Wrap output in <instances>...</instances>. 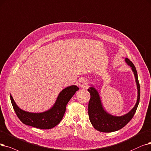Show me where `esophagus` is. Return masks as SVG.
Here are the masks:
<instances>
[{
    "label": "esophagus",
    "instance_id": "esophagus-1",
    "mask_svg": "<svg viewBox=\"0 0 151 151\" xmlns=\"http://www.w3.org/2000/svg\"><path fill=\"white\" fill-rule=\"evenodd\" d=\"M88 81L85 78H81V79L78 81V84H79V86L81 88H86L88 85Z\"/></svg>",
    "mask_w": 151,
    "mask_h": 151
}]
</instances>
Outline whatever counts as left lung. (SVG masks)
Wrapping results in <instances>:
<instances>
[{"instance_id":"1","label":"left lung","mask_w":151,"mask_h":151,"mask_svg":"<svg viewBox=\"0 0 151 151\" xmlns=\"http://www.w3.org/2000/svg\"><path fill=\"white\" fill-rule=\"evenodd\" d=\"M126 63L132 67L135 77L137 89V97L134 107L131 111L122 116H114L108 114L103 108L98 91L93 86L88 91L91 98L88 104V115L92 125L97 131L104 133L115 132L123 128L132 119L138 106L140 99V86L137 78V73L134 64L128 58H125Z\"/></svg>"}]
</instances>
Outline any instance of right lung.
Masks as SVG:
<instances>
[{
    "label": "right lung",
    "instance_id": "add662e5",
    "mask_svg": "<svg viewBox=\"0 0 151 151\" xmlns=\"http://www.w3.org/2000/svg\"><path fill=\"white\" fill-rule=\"evenodd\" d=\"M78 89L79 88L75 85L65 88L58 94L54 106L41 113L28 112L19 109L11 94L10 100L17 116L22 123L32 127L47 129L54 128L60 122L66 110L67 104Z\"/></svg>",
    "mask_w": 151,
    "mask_h": 151
}]
</instances>
